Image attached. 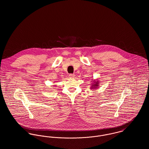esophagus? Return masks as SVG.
Wrapping results in <instances>:
<instances>
[{
	"instance_id": "1",
	"label": "esophagus",
	"mask_w": 149,
	"mask_h": 149,
	"mask_svg": "<svg viewBox=\"0 0 149 149\" xmlns=\"http://www.w3.org/2000/svg\"><path fill=\"white\" fill-rule=\"evenodd\" d=\"M69 77L70 78H74L75 77V74H69Z\"/></svg>"
}]
</instances>
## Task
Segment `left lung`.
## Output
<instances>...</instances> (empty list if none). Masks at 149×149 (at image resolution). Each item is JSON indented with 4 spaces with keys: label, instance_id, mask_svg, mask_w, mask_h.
Masks as SVG:
<instances>
[{
    "label": "left lung",
    "instance_id": "1",
    "mask_svg": "<svg viewBox=\"0 0 149 149\" xmlns=\"http://www.w3.org/2000/svg\"><path fill=\"white\" fill-rule=\"evenodd\" d=\"M98 84H99V83H98V81H96V84L93 85V86H95V88H96V87L98 86Z\"/></svg>",
    "mask_w": 149,
    "mask_h": 149
}]
</instances>
